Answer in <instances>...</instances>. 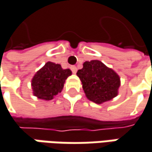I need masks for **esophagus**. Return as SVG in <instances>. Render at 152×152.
I'll list each match as a JSON object with an SVG mask.
<instances>
[{"instance_id":"esophagus-1","label":"esophagus","mask_w":152,"mask_h":152,"mask_svg":"<svg viewBox=\"0 0 152 152\" xmlns=\"http://www.w3.org/2000/svg\"><path fill=\"white\" fill-rule=\"evenodd\" d=\"M70 69H71L72 72H73L74 74H76V71H77V68H76V66H75V65H73V66H71V67H70Z\"/></svg>"}]
</instances>
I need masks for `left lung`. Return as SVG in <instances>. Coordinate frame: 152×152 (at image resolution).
I'll return each mask as SVG.
<instances>
[{
  "instance_id": "obj_1",
  "label": "left lung",
  "mask_w": 152,
  "mask_h": 152,
  "mask_svg": "<svg viewBox=\"0 0 152 152\" xmlns=\"http://www.w3.org/2000/svg\"><path fill=\"white\" fill-rule=\"evenodd\" d=\"M86 97L96 104L108 102L119 94L121 77L99 60L86 61L76 73Z\"/></svg>"
}]
</instances>
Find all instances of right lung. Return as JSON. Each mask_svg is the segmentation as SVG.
Returning <instances> with one entry per match:
<instances>
[{"instance_id":"right-lung-1","label":"right lung","mask_w":152,"mask_h":152,"mask_svg":"<svg viewBox=\"0 0 152 152\" xmlns=\"http://www.w3.org/2000/svg\"><path fill=\"white\" fill-rule=\"evenodd\" d=\"M71 74L69 69H64L58 64L47 62L31 79L32 94L40 100H52L58 93H61L65 80Z\"/></svg>"}]
</instances>
